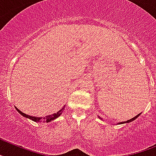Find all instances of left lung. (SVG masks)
I'll return each mask as SVG.
<instances>
[{"label":"left lung","mask_w":156,"mask_h":156,"mask_svg":"<svg viewBox=\"0 0 156 156\" xmlns=\"http://www.w3.org/2000/svg\"><path fill=\"white\" fill-rule=\"evenodd\" d=\"M140 114H138V115H136V116H135V117H133V118H132V119H128V120H127V121H124V122H119V123H117V124H123V123H130V122H132V121H133V120H135V119H136V118H138V116H140ZM99 118H100V119H102V118H100V117H99Z\"/></svg>","instance_id":"1"}]
</instances>
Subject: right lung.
Returning a JSON list of instances; mask_svg holds the SVG:
<instances>
[{
    "mask_svg": "<svg viewBox=\"0 0 156 156\" xmlns=\"http://www.w3.org/2000/svg\"><path fill=\"white\" fill-rule=\"evenodd\" d=\"M64 108H65V105L62 108L60 109V111H58L56 113H54L52 115H46V116H44V117H36V116H32V115H26L25 113L22 112H20L17 108H16V111H17L18 112L20 113V115H23L24 117L25 118H28V119H31V120H33L34 122H44V123H48V122H51L52 120H54V119H56V118L60 116L61 114L63 113V111L64 110Z\"/></svg>",
    "mask_w": 156,
    "mask_h": 156,
    "instance_id": "obj_1",
    "label": "right lung"
}]
</instances>
